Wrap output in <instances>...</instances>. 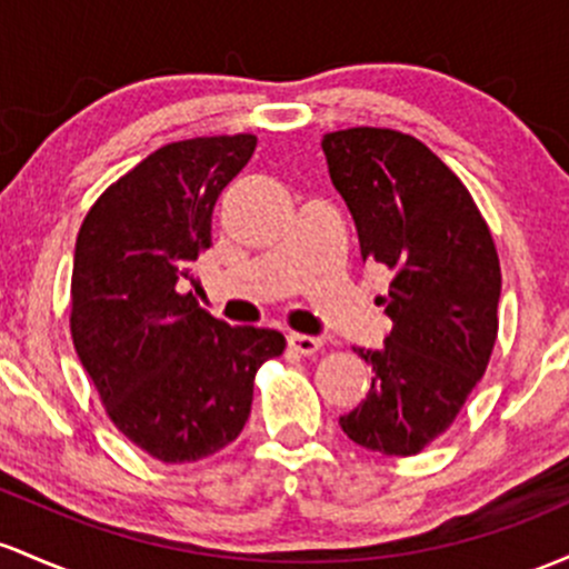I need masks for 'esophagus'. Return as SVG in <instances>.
Wrapping results in <instances>:
<instances>
[{"label":"esophagus","mask_w":569,"mask_h":569,"mask_svg":"<svg viewBox=\"0 0 569 569\" xmlns=\"http://www.w3.org/2000/svg\"><path fill=\"white\" fill-rule=\"evenodd\" d=\"M286 340H289V348H295L297 353H302V356H313L318 348L323 346V340L321 337H310V335H297V332H291L289 337H286Z\"/></svg>","instance_id":"esophagus-1"}]
</instances>
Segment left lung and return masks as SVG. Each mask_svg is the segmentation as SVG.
<instances>
[{"label":"left lung","mask_w":569,"mask_h":569,"mask_svg":"<svg viewBox=\"0 0 569 569\" xmlns=\"http://www.w3.org/2000/svg\"><path fill=\"white\" fill-rule=\"evenodd\" d=\"M321 148L361 259L395 272L383 348H356L376 372L370 395L340 429L361 448L413 457L451 427L491 359L495 240L465 183L416 137L356 127L323 134Z\"/></svg>","instance_id":"1"}]
</instances>
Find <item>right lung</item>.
<instances>
[{"label":"right lung","mask_w":569,"mask_h":569,"mask_svg":"<svg viewBox=\"0 0 569 569\" xmlns=\"http://www.w3.org/2000/svg\"><path fill=\"white\" fill-rule=\"evenodd\" d=\"M253 134L170 142L112 183L86 216L72 261V342L110 421L167 465L237 440L253 376L280 356L274 329L229 327L191 291L218 193L251 161Z\"/></svg>","instance_id":"1"}]
</instances>
